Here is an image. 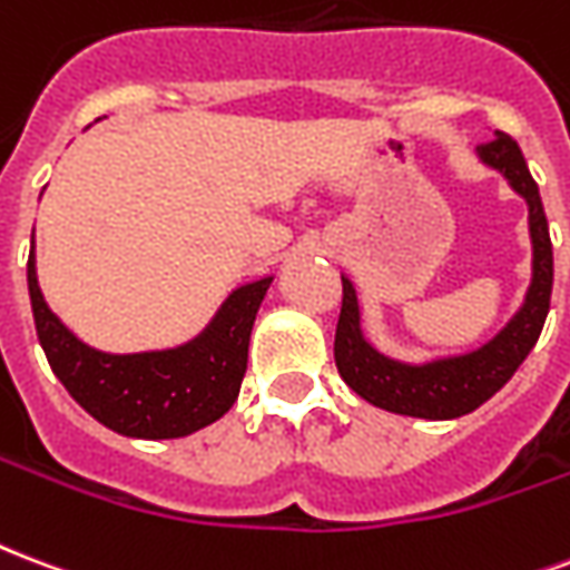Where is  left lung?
Segmentation results:
<instances>
[{
  "instance_id": "1",
  "label": "left lung",
  "mask_w": 570,
  "mask_h": 570,
  "mask_svg": "<svg viewBox=\"0 0 570 570\" xmlns=\"http://www.w3.org/2000/svg\"><path fill=\"white\" fill-rule=\"evenodd\" d=\"M478 158L502 173L508 185L527 199L529 236H532V284H529L527 302L493 341L472 353L436 358L428 364H406L382 355L364 337L355 286L350 277H341L343 304L337 334H334L337 373L358 397L385 412L445 421L478 410L514 376L520 364L527 362V355L538 343V334L544 328L550 293H553V245H550V229H547L538 185L520 146L502 130H497L493 140L478 146Z\"/></svg>"
}]
</instances>
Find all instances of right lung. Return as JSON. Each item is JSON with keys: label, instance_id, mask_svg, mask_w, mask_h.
Wrapping results in <instances>:
<instances>
[{"label": "right lung", "instance_id": "1", "mask_svg": "<svg viewBox=\"0 0 570 570\" xmlns=\"http://www.w3.org/2000/svg\"><path fill=\"white\" fill-rule=\"evenodd\" d=\"M26 281L35 332L59 382L95 421L134 440H179L236 403L247 371L250 328L272 284V277H259L233 289L215 320L176 350L112 355L73 337L47 307L32 250Z\"/></svg>", "mask_w": 570, "mask_h": 570}]
</instances>
